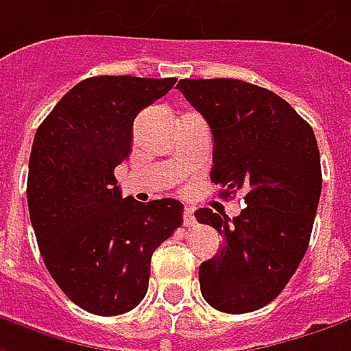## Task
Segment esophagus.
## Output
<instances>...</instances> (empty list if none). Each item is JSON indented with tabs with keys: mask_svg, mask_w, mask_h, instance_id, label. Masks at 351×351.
Listing matches in <instances>:
<instances>
[{
	"mask_svg": "<svg viewBox=\"0 0 351 351\" xmlns=\"http://www.w3.org/2000/svg\"><path fill=\"white\" fill-rule=\"evenodd\" d=\"M194 223H196L194 208H192V206H186V208H184V226H186V228H192Z\"/></svg>",
	"mask_w": 351,
	"mask_h": 351,
	"instance_id": "1",
	"label": "esophagus"
}]
</instances>
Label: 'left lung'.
Segmentation results:
<instances>
[{
  "mask_svg": "<svg viewBox=\"0 0 351 351\" xmlns=\"http://www.w3.org/2000/svg\"><path fill=\"white\" fill-rule=\"evenodd\" d=\"M176 88L204 115L212 137L210 180L243 191L236 218L196 210L223 245L200 265V291L228 314L253 313L279 297L300 265L322 191L313 128L271 90L234 78L192 80Z\"/></svg>",
  "mask_w": 351,
  "mask_h": 351,
  "instance_id": "8db88e82",
  "label": "left lung"
}]
</instances>
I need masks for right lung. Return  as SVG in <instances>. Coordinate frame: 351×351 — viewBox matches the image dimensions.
<instances>
[{
	"mask_svg": "<svg viewBox=\"0 0 351 351\" xmlns=\"http://www.w3.org/2000/svg\"><path fill=\"white\" fill-rule=\"evenodd\" d=\"M176 78L94 76L66 92L35 133L27 202L43 261L62 293L99 316L130 313L147 293L151 255L182 223L175 198H121L137 114Z\"/></svg>",
	"mask_w": 351,
	"mask_h": 351,
	"instance_id": "right-lung-1",
	"label": "right lung"
}]
</instances>
